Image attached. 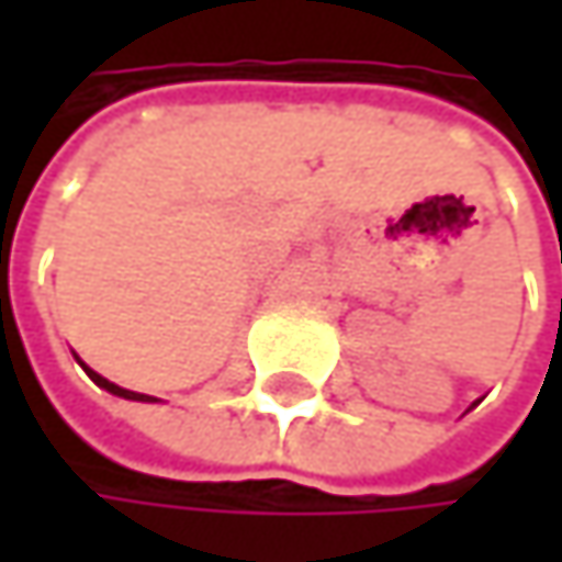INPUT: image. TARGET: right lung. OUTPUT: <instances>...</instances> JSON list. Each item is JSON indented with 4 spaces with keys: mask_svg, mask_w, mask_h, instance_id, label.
Here are the masks:
<instances>
[{
    "mask_svg": "<svg viewBox=\"0 0 562 562\" xmlns=\"http://www.w3.org/2000/svg\"><path fill=\"white\" fill-rule=\"evenodd\" d=\"M80 368H83V371L90 374V381H93L97 387L110 391V393H113V396H123V400H143V403H156V396H149V393H136V391H126V387H120V384H110L106 378H100L97 371H90V368H87L83 361H80Z\"/></svg>",
    "mask_w": 562,
    "mask_h": 562,
    "instance_id": "right-lung-1",
    "label": "right lung"
}]
</instances>
